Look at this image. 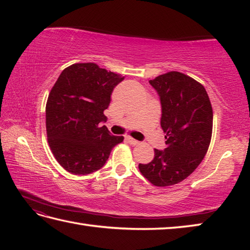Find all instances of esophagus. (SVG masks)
Wrapping results in <instances>:
<instances>
[{
	"mask_svg": "<svg viewBox=\"0 0 250 250\" xmlns=\"http://www.w3.org/2000/svg\"><path fill=\"white\" fill-rule=\"evenodd\" d=\"M125 141L128 142L129 144H131V145H139L140 144L139 141L133 139V137H131V136H125Z\"/></svg>",
	"mask_w": 250,
	"mask_h": 250,
	"instance_id": "obj_1",
	"label": "esophagus"
}]
</instances>
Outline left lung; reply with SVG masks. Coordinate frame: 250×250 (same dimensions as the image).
<instances>
[{"instance_id": "8db88e82", "label": "left lung", "mask_w": 250, "mask_h": 250, "mask_svg": "<svg viewBox=\"0 0 250 250\" xmlns=\"http://www.w3.org/2000/svg\"><path fill=\"white\" fill-rule=\"evenodd\" d=\"M149 83L160 97L167 148L155 149L151 162L139 168L152 185L167 187L183 182L204 159L213 132V108L205 88L180 72L162 74Z\"/></svg>"}]
</instances>
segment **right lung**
<instances>
[{
	"label": "right lung",
	"mask_w": 250,
	"mask_h": 250,
	"mask_svg": "<svg viewBox=\"0 0 250 250\" xmlns=\"http://www.w3.org/2000/svg\"><path fill=\"white\" fill-rule=\"evenodd\" d=\"M125 77L92 62L75 63L57 79L46 104L47 140L56 160L67 172L86 175L98 171L124 136L105 125L104 110L114 88Z\"/></svg>",
	"instance_id": "add662e5"
}]
</instances>
